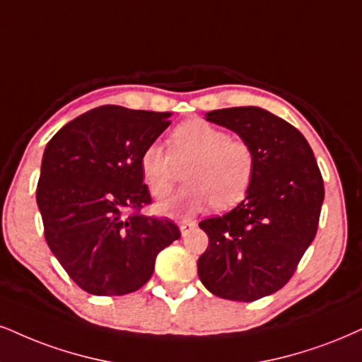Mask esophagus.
Returning a JSON list of instances; mask_svg holds the SVG:
<instances>
[{"label":"esophagus","mask_w":362,"mask_h":362,"mask_svg":"<svg viewBox=\"0 0 362 362\" xmlns=\"http://www.w3.org/2000/svg\"><path fill=\"white\" fill-rule=\"evenodd\" d=\"M194 226H196V223H194V221H182V223H180L181 235H182V236H186V235H188V231H189L191 228H194Z\"/></svg>","instance_id":"34e87169"}]
</instances>
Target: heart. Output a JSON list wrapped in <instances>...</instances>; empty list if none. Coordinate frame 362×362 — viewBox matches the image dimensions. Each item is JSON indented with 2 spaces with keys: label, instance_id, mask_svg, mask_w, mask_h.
Here are the masks:
<instances>
[{
  "label": "heart",
  "instance_id": "heart-1",
  "mask_svg": "<svg viewBox=\"0 0 362 362\" xmlns=\"http://www.w3.org/2000/svg\"><path fill=\"white\" fill-rule=\"evenodd\" d=\"M168 146L169 153L153 142L139 158L142 181L154 198H166L177 181V168L186 166L188 186L159 203V215L189 218L211 203L216 209H228L248 193L257 160L247 141L230 137L203 119H191L174 129Z\"/></svg>",
  "mask_w": 362,
  "mask_h": 362
}]
</instances>
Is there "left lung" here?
Wrapping results in <instances>:
<instances>
[{"label": "left lung", "instance_id": "obj_1", "mask_svg": "<svg viewBox=\"0 0 362 362\" xmlns=\"http://www.w3.org/2000/svg\"><path fill=\"white\" fill-rule=\"evenodd\" d=\"M206 120L233 131L255 153V176L245 199L199 228L209 245L198 275L216 297L253 302L288 282L317 233L324 181L305 137L260 107H231Z\"/></svg>", "mask_w": 362, "mask_h": 362}]
</instances>
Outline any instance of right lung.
<instances>
[{"label": "right lung", "mask_w": 362, "mask_h": 362, "mask_svg": "<svg viewBox=\"0 0 362 362\" xmlns=\"http://www.w3.org/2000/svg\"><path fill=\"white\" fill-rule=\"evenodd\" d=\"M171 112L104 105L70 120L45 147L37 203L45 238L70 279L92 296L136 292L156 257L181 236L168 218L141 215L151 203L139 158ZM127 211L131 216H125Z\"/></svg>", "instance_id": "right-lung-1"}]
</instances>
